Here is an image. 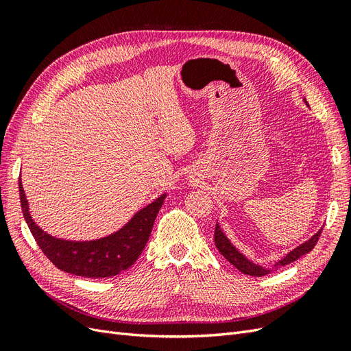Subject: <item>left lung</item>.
<instances>
[{"mask_svg": "<svg viewBox=\"0 0 351 351\" xmlns=\"http://www.w3.org/2000/svg\"><path fill=\"white\" fill-rule=\"evenodd\" d=\"M321 232H322V230L317 231L312 239L304 241V243L302 244V246H299L297 249H294L293 252H290V253L287 254L285 258H282L278 263H275V267H284V265H289V263H291V262L299 259L300 256H303V254L309 253V252L315 247V244L317 243V240H319ZM214 237H215V239H214V240H215V246H217V249L219 250V253H221L222 256H224L231 265H234V267H236L240 272L246 274V275H252V277H263V275L269 274V269H265V268H262V267H258V265H254V263H252L250 261H247L246 258H244L243 254H241L234 246H232V244L230 243V240L224 236V232L221 231V228H219L218 224H217V227H215Z\"/></svg>", "mask_w": 351, "mask_h": 351, "instance_id": "obj_1", "label": "left lung"}]
</instances>
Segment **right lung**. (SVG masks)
Returning <instances> with one entry per match:
<instances>
[{"label":"right lung","mask_w":351,"mask_h":351,"mask_svg":"<svg viewBox=\"0 0 351 351\" xmlns=\"http://www.w3.org/2000/svg\"><path fill=\"white\" fill-rule=\"evenodd\" d=\"M20 204L23 217L32 236L45 256L61 271L86 278H107L129 269L141 256L151 231L156 214L164 204V197H158L147 205L114 234L93 241H67L56 239L42 231L29 214L27 200L22 182L19 178Z\"/></svg>","instance_id":"right-lung-1"}]
</instances>
